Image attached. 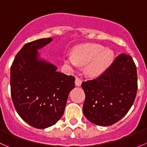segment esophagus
Returning <instances> with one entry per match:
<instances>
[{
    "instance_id": "1",
    "label": "esophagus",
    "mask_w": 147,
    "mask_h": 147,
    "mask_svg": "<svg viewBox=\"0 0 147 147\" xmlns=\"http://www.w3.org/2000/svg\"><path fill=\"white\" fill-rule=\"evenodd\" d=\"M81 84H82V80H81L80 78H77L76 79H75V85L80 87L81 85Z\"/></svg>"
}]
</instances>
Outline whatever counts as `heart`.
Wrapping results in <instances>:
<instances>
[{"label":"heart","instance_id":"1","mask_svg":"<svg viewBox=\"0 0 147 147\" xmlns=\"http://www.w3.org/2000/svg\"><path fill=\"white\" fill-rule=\"evenodd\" d=\"M114 52L110 48H104L98 44L78 45L72 51V55L65 57V62L71 67L84 65V73L90 78L102 75L113 62Z\"/></svg>","mask_w":147,"mask_h":147}]
</instances>
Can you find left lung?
<instances>
[{
	"instance_id": "obj_1",
	"label": "left lung",
	"mask_w": 147,
	"mask_h": 147,
	"mask_svg": "<svg viewBox=\"0 0 147 147\" xmlns=\"http://www.w3.org/2000/svg\"><path fill=\"white\" fill-rule=\"evenodd\" d=\"M82 88L85 118L98 126L114 124L128 113L136 98L137 72L133 59L119 55L99 78L83 82Z\"/></svg>"
}]
</instances>
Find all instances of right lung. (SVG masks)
<instances>
[{
	"label": "right lung",
	"mask_w": 147,
	"mask_h": 147,
	"mask_svg": "<svg viewBox=\"0 0 147 147\" xmlns=\"http://www.w3.org/2000/svg\"><path fill=\"white\" fill-rule=\"evenodd\" d=\"M52 38L27 43L11 67V98L21 119L36 129L55 124L63 115L75 78L57 72L55 65L42 59L39 50Z\"/></svg>",
	"instance_id": "obj_1"
}]
</instances>
